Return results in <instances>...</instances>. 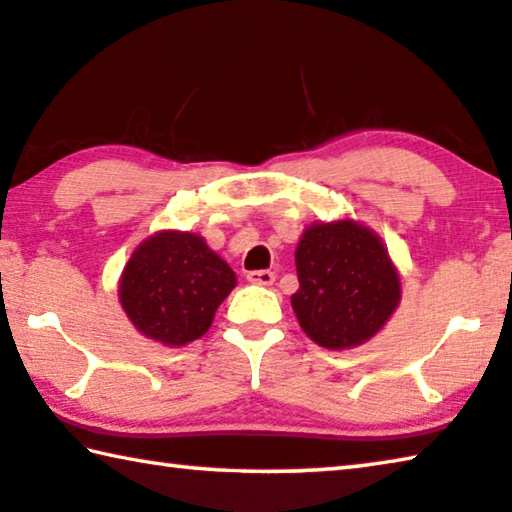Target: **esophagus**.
<instances>
[{
  "label": "esophagus",
  "mask_w": 512,
  "mask_h": 512,
  "mask_svg": "<svg viewBox=\"0 0 512 512\" xmlns=\"http://www.w3.org/2000/svg\"><path fill=\"white\" fill-rule=\"evenodd\" d=\"M247 281L254 283V286H272V283H274V272H270V270L247 272Z\"/></svg>",
  "instance_id": "esophagus-1"
}]
</instances>
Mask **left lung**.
Masks as SVG:
<instances>
[{
    "label": "left lung",
    "instance_id": "obj_1",
    "mask_svg": "<svg viewBox=\"0 0 512 512\" xmlns=\"http://www.w3.org/2000/svg\"><path fill=\"white\" fill-rule=\"evenodd\" d=\"M295 267L300 290L290 304L304 334L327 350L371 341L403 297L387 245L350 217L306 226Z\"/></svg>",
    "mask_w": 512,
    "mask_h": 512
}]
</instances>
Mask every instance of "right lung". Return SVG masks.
<instances>
[{
  "label": "right lung",
  "instance_id": "add662e5",
  "mask_svg": "<svg viewBox=\"0 0 512 512\" xmlns=\"http://www.w3.org/2000/svg\"><path fill=\"white\" fill-rule=\"evenodd\" d=\"M238 277L199 233L157 231L132 251L119 302L141 336L183 348L208 332Z\"/></svg>",
  "mask_w": 512,
  "mask_h": 512
}]
</instances>
